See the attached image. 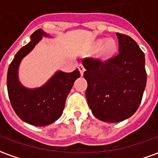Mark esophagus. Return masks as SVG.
Instances as JSON below:
<instances>
[{
	"label": "esophagus",
	"instance_id": "34e87169",
	"mask_svg": "<svg viewBox=\"0 0 158 158\" xmlns=\"http://www.w3.org/2000/svg\"><path fill=\"white\" fill-rule=\"evenodd\" d=\"M78 69H79V70H80V73H81V75L82 76L83 75V73L85 71V68H84V66L82 64H79L78 66Z\"/></svg>",
	"mask_w": 158,
	"mask_h": 158
}]
</instances>
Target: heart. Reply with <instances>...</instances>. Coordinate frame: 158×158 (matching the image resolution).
I'll return each instance as SVG.
<instances>
[{
	"label": "heart",
	"instance_id": "obj_1",
	"mask_svg": "<svg viewBox=\"0 0 158 158\" xmlns=\"http://www.w3.org/2000/svg\"><path fill=\"white\" fill-rule=\"evenodd\" d=\"M101 46V55L105 58L113 56L117 50V44L114 40H107L105 42L102 40H98L94 44V48L97 49Z\"/></svg>",
	"mask_w": 158,
	"mask_h": 158
}]
</instances>
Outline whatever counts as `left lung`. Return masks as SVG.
<instances>
[{
  "label": "left lung",
  "mask_w": 158,
  "mask_h": 158,
  "mask_svg": "<svg viewBox=\"0 0 158 158\" xmlns=\"http://www.w3.org/2000/svg\"><path fill=\"white\" fill-rule=\"evenodd\" d=\"M118 54L106 61L86 57L82 64L86 98L93 114L109 123L130 118L139 108L146 86L144 54L131 37L117 32Z\"/></svg>",
  "instance_id": "1"
}]
</instances>
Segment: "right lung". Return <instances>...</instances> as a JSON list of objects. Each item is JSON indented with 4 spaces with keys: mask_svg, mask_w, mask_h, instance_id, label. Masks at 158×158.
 <instances>
[{
    "mask_svg": "<svg viewBox=\"0 0 158 158\" xmlns=\"http://www.w3.org/2000/svg\"><path fill=\"white\" fill-rule=\"evenodd\" d=\"M48 36L39 29L31 36V41L16 53L8 67L6 86L11 105L23 121L36 127H44L60 118L64 108L67 95L81 74L77 69L71 73L57 71L44 86L38 89H27L18 78V69L23 57Z\"/></svg>",
    "mask_w": 158,
    "mask_h": 158,
    "instance_id": "right-lung-1",
    "label": "right lung"
}]
</instances>
